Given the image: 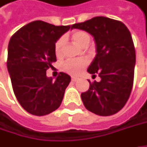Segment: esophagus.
I'll list each match as a JSON object with an SVG mask.
<instances>
[{
  "mask_svg": "<svg viewBox=\"0 0 147 147\" xmlns=\"http://www.w3.org/2000/svg\"><path fill=\"white\" fill-rule=\"evenodd\" d=\"M79 80V77H76V76H71V81L72 82H76Z\"/></svg>",
  "mask_w": 147,
  "mask_h": 147,
  "instance_id": "obj_1",
  "label": "esophagus"
}]
</instances>
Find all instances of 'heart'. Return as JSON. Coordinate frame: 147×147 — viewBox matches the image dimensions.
Returning a JSON list of instances; mask_svg holds the SVG:
<instances>
[{"mask_svg": "<svg viewBox=\"0 0 147 147\" xmlns=\"http://www.w3.org/2000/svg\"><path fill=\"white\" fill-rule=\"evenodd\" d=\"M72 39L82 47H87L91 42V36L86 31L77 30L72 34ZM65 44V38H60L55 45V52L57 56H60L62 54V49ZM88 64V61L85 59L82 60H67L62 65V70L71 75H78Z\"/></svg>", "mask_w": 147, "mask_h": 147, "instance_id": "1", "label": "heart"}]
</instances>
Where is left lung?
<instances>
[{
  "instance_id": "8db88e82",
  "label": "left lung",
  "mask_w": 147,
  "mask_h": 147,
  "mask_svg": "<svg viewBox=\"0 0 147 147\" xmlns=\"http://www.w3.org/2000/svg\"><path fill=\"white\" fill-rule=\"evenodd\" d=\"M71 28L92 34L97 46L87 71L95 76L98 74L101 81H88L89 89L81 94L84 106L100 116L118 113L129 99L134 82L136 50L129 29L122 22L105 17L75 23Z\"/></svg>"
}]
</instances>
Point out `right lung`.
<instances>
[{"label": "right lung", "instance_id": "1", "mask_svg": "<svg viewBox=\"0 0 147 147\" xmlns=\"http://www.w3.org/2000/svg\"><path fill=\"white\" fill-rule=\"evenodd\" d=\"M70 28L34 21L10 39L7 65L12 89L21 106L31 114L44 116L61 104L71 76L60 72L54 81L47 77L46 71L56 61L55 42Z\"/></svg>", "mask_w": 147, "mask_h": 147}]
</instances>
